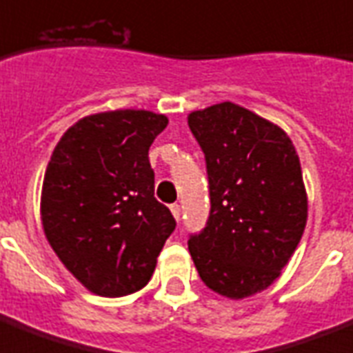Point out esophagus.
Masks as SVG:
<instances>
[{
  "mask_svg": "<svg viewBox=\"0 0 353 353\" xmlns=\"http://www.w3.org/2000/svg\"><path fill=\"white\" fill-rule=\"evenodd\" d=\"M171 212H173L174 220L179 222V220H180V214H182V209H180L179 203H173V205H171Z\"/></svg>",
  "mask_w": 353,
  "mask_h": 353,
  "instance_id": "esophagus-1",
  "label": "esophagus"
}]
</instances>
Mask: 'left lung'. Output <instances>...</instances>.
Listing matches in <instances>:
<instances>
[{
    "label": "left lung",
    "instance_id": "8db88e82",
    "mask_svg": "<svg viewBox=\"0 0 353 353\" xmlns=\"http://www.w3.org/2000/svg\"><path fill=\"white\" fill-rule=\"evenodd\" d=\"M208 164V225L188 245L211 290L249 298L272 285L307 225L308 202L292 141L274 122L234 103L189 113Z\"/></svg>",
    "mask_w": 353,
    "mask_h": 353
}]
</instances>
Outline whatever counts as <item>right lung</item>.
Returning <instances> with one entry per match:
<instances>
[{"label": "right lung", "instance_id": "obj_1", "mask_svg": "<svg viewBox=\"0 0 353 353\" xmlns=\"http://www.w3.org/2000/svg\"><path fill=\"white\" fill-rule=\"evenodd\" d=\"M162 113L115 110L77 121L55 145L41 191V222L66 269L104 298H121L153 276L174 231L155 198L148 151L168 126Z\"/></svg>", "mask_w": 353, "mask_h": 353}]
</instances>
